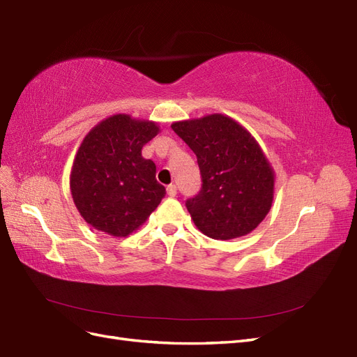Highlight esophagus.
Returning <instances> with one entry per match:
<instances>
[{
	"label": "esophagus",
	"mask_w": 357,
	"mask_h": 357,
	"mask_svg": "<svg viewBox=\"0 0 357 357\" xmlns=\"http://www.w3.org/2000/svg\"><path fill=\"white\" fill-rule=\"evenodd\" d=\"M167 193H168L169 197H176L177 195V186L176 185H169L167 188Z\"/></svg>",
	"instance_id": "obj_1"
}]
</instances>
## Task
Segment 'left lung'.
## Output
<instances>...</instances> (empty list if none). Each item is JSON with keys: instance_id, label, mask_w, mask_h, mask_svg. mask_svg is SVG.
Instances as JSON below:
<instances>
[{"instance_id": "left-lung-1", "label": "left lung", "mask_w": 357, "mask_h": 357, "mask_svg": "<svg viewBox=\"0 0 357 357\" xmlns=\"http://www.w3.org/2000/svg\"><path fill=\"white\" fill-rule=\"evenodd\" d=\"M197 155L202 186L186 201L197 228L214 240L256 229L274 199V169L255 137L232 117L208 114L171 125Z\"/></svg>"}]
</instances>
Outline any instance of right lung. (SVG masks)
Listing matches in <instances>:
<instances>
[{
    "label": "right lung",
    "mask_w": 357,
    "mask_h": 357,
    "mask_svg": "<svg viewBox=\"0 0 357 357\" xmlns=\"http://www.w3.org/2000/svg\"><path fill=\"white\" fill-rule=\"evenodd\" d=\"M159 132L156 122L113 114L86 134L75 153L70 189L82 218L93 229L128 236L156 210L165 188L142 149Z\"/></svg>",
    "instance_id": "right-lung-1"
}]
</instances>
